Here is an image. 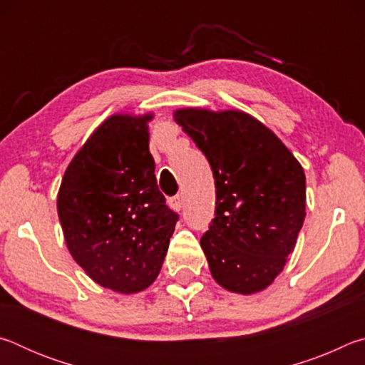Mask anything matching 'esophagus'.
Instances as JSON below:
<instances>
[{
  "label": "esophagus",
  "instance_id": "1",
  "mask_svg": "<svg viewBox=\"0 0 365 365\" xmlns=\"http://www.w3.org/2000/svg\"><path fill=\"white\" fill-rule=\"evenodd\" d=\"M169 206L174 209V211H180V209L183 207V197L180 195H177L174 197H170L169 200Z\"/></svg>",
  "mask_w": 365,
  "mask_h": 365
}]
</instances>
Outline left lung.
<instances>
[{
	"instance_id": "1",
	"label": "left lung",
	"mask_w": 365,
	"mask_h": 365,
	"mask_svg": "<svg viewBox=\"0 0 365 365\" xmlns=\"http://www.w3.org/2000/svg\"><path fill=\"white\" fill-rule=\"evenodd\" d=\"M205 153L215 180V217L201 237L212 279L228 292L267 288L287 264L306 217V177L277 135L243 110L174 113Z\"/></svg>"
}]
</instances>
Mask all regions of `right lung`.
<instances>
[{"instance_id": "1", "label": "right lung", "mask_w": 365, "mask_h": 365, "mask_svg": "<svg viewBox=\"0 0 365 365\" xmlns=\"http://www.w3.org/2000/svg\"><path fill=\"white\" fill-rule=\"evenodd\" d=\"M153 114H114L71 160L58 193L67 250L98 285L130 294L156 280L178 214L150 153Z\"/></svg>"}]
</instances>
